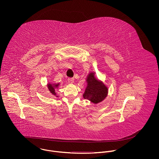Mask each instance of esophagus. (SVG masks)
I'll return each instance as SVG.
<instances>
[{
    "instance_id": "obj_1",
    "label": "esophagus",
    "mask_w": 159,
    "mask_h": 159,
    "mask_svg": "<svg viewBox=\"0 0 159 159\" xmlns=\"http://www.w3.org/2000/svg\"><path fill=\"white\" fill-rule=\"evenodd\" d=\"M68 81L69 83H73L74 81V78H68Z\"/></svg>"
}]
</instances>
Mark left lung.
Masks as SVG:
<instances>
[{
	"label": "left lung",
	"mask_w": 159,
	"mask_h": 159,
	"mask_svg": "<svg viewBox=\"0 0 159 159\" xmlns=\"http://www.w3.org/2000/svg\"><path fill=\"white\" fill-rule=\"evenodd\" d=\"M87 82L88 86L83 97L94 103H97L103 100L108 93V89L105 86L94 78L93 73H91L88 76Z\"/></svg>",
	"instance_id": "obj_1"
}]
</instances>
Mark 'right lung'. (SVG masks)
Wrapping results in <instances>:
<instances>
[{
  "instance_id": "1",
  "label": "right lung",
  "mask_w": 159,
  "mask_h": 159,
  "mask_svg": "<svg viewBox=\"0 0 159 159\" xmlns=\"http://www.w3.org/2000/svg\"><path fill=\"white\" fill-rule=\"evenodd\" d=\"M58 86H59V84H54V86H52V85L51 84L48 85V89H49L50 92H51L52 94L56 95V92H55V91H54V88H57Z\"/></svg>"
}]
</instances>
